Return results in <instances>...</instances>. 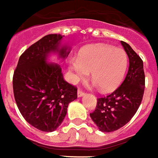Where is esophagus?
<instances>
[{"label": "esophagus", "mask_w": 158, "mask_h": 158, "mask_svg": "<svg viewBox=\"0 0 158 158\" xmlns=\"http://www.w3.org/2000/svg\"><path fill=\"white\" fill-rule=\"evenodd\" d=\"M84 91H83V90L81 89H78V97H82L83 95H84Z\"/></svg>", "instance_id": "obj_1"}]
</instances>
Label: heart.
<instances>
[{"label":"heart","instance_id":"heart-1","mask_svg":"<svg viewBox=\"0 0 158 158\" xmlns=\"http://www.w3.org/2000/svg\"><path fill=\"white\" fill-rule=\"evenodd\" d=\"M128 59L124 50L106 44L88 47L72 59L69 66L74 79H85L91 72L95 84L102 91L115 89L121 84L127 71Z\"/></svg>","mask_w":158,"mask_h":158}]
</instances>
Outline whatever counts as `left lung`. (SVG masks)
I'll return each mask as SVG.
<instances>
[{
	"instance_id": "obj_1",
	"label": "left lung",
	"mask_w": 158,
	"mask_h": 158,
	"mask_svg": "<svg viewBox=\"0 0 158 158\" xmlns=\"http://www.w3.org/2000/svg\"><path fill=\"white\" fill-rule=\"evenodd\" d=\"M129 59L126 78L116 90L97 99L96 108L90 114L98 129L110 132L121 128L134 116L143 100L145 89L143 62L129 44L121 41Z\"/></svg>"
}]
</instances>
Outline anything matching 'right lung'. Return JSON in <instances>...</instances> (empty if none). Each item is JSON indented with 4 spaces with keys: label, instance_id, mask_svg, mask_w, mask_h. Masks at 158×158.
<instances>
[{
    "label": "right lung",
    "instance_id": "obj_1",
    "mask_svg": "<svg viewBox=\"0 0 158 158\" xmlns=\"http://www.w3.org/2000/svg\"><path fill=\"white\" fill-rule=\"evenodd\" d=\"M63 35L51 34L29 47L20 55L13 75V91L20 114L31 125L53 132L67 114L69 103L77 98V88L63 78L61 68L48 64L50 53L65 59L70 52L60 46Z\"/></svg>",
    "mask_w": 158,
    "mask_h": 158
}]
</instances>
